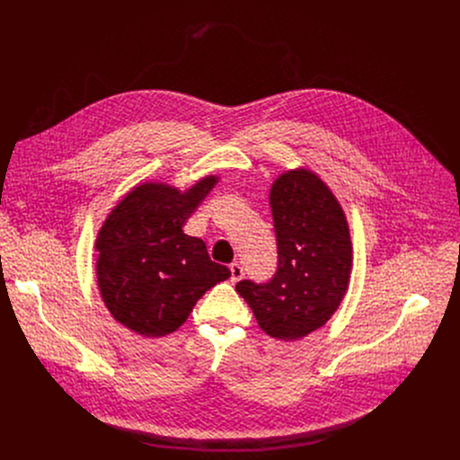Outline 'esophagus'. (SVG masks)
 <instances>
[{
	"label": "esophagus",
	"instance_id": "1",
	"mask_svg": "<svg viewBox=\"0 0 460 460\" xmlns=\"http://www.w3.org/2000/svg\"><path fill=\"white\" fill-rule=\"evenodd\" d=\"M231 282H238L243 277V268L240 264H231Z\"/></svg>",
	"mask_w": 460,
	"mask_h": 460
}]
</instances>
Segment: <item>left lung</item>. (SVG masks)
<instances>
[{
  "label": "left lung",
  "instance_id": "8db88e82",
  "mask_svg": "<svg viewBox=\"0 0 460 460\" xmlns=\"http://www.w3.org/2000/svg\"><path fill=\"white\" fill-rule=\"evenodd\" d=\"M270 206L279 245V270L268 284L242 280L238 295L260 330L277 341L316 332L346 296L353 245L346 213L313 171L296 167L271 185Z\"/></svg>",
  "mask_w": 460,
  "mask_h": 460
}]
</instances>
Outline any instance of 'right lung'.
I'll return each instance as SVG.
<instances>
[{"label":"right lung","mask_w":460,"mask_h":460,"mask_svg":"<svg viewBox=\"0 0 460 460\" xmlns=\"http://www.w3.org/2000/svg\"><path fill=\"white\" fill-rule=\"evenodd\" d=\"M217 183V174L185 190L144 181L107 215L94 242L98 289L127 330L146 339L171 335L208 289L231 277L204 240L181 229Z\"/></svg>","instance_id":"obj_1"}]
</instances>
